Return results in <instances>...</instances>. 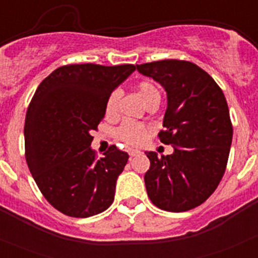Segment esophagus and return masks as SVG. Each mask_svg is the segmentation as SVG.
Masks as SVG:
<instances>
[{
  "label": "esophagus",
  "mask_w": 258,
  "mask_h": 258,
  "mask_svg": "<svg viewBox=\"0 0 258 258\" xmlns=\"http://www.w3.org/2000/svg\"><path fill=\"white\" fill-rule=\"evenodd\" d=\"M141 152L140 151H137V150H131V151H129V156L131 157H134V156H137V155H140Z\"/></svg>",
  "instance_id": "1"
}]
</instances>
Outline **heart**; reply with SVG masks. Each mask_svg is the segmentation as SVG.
I'll list each match as a JSON object with an SVG mask.
<instances>
[{
    "instance_id": "b5f03b06",
    "label": "heart",
    "mask_w": 258,
    "mask_h": 258,
    "mask_svg": "<svg viewBox=\"0 0 258 258\" xmlns=\"http://www.w3.org/2000/svg\"><path fill=\"white\" fill-rule=\"evenodd\" d=\"M137 93L142 98L145 104L154 101L155 98H160V93L157 90L156 86L150 81H141L137 85ZM117 106H118V92L111 93L106 102V115L108 117H113L117 115ZM149 134V127L146 125L140 124L134 121H125L121 126L116 131V137L118 141L124 142L127 146H141L147 140Z\"/></svg>"
}]
</instances>
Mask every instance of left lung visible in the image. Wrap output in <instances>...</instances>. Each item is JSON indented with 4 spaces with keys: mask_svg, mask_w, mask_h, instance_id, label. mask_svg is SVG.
Listing matches in <instances>:
<instances>
[{
    "mask_svg": "<svg viewBox=\"0 0 258 258\" xmlns=\"http://www.w3.org/2000/svg\"><path fill=\"white\" fill-rule=\"evenodd\" d=\"M166 92V111L159 133L172 155L146 152L147 195L168 212H186L206 202L226 169L232 125L226 98L206 71L191 61L165 59L137 64Z\"/></svg>",
    "mask_w": 258,
    "mask_h": 258,
    "instance_id": "left-lung-1",
    "label": "left lung"
}]
</instances>
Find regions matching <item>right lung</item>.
<instances>
[{
  "mask_svg": "<svg viewBox=\"0 0 258 258\" xmlns=\"http://www.w3.org/2000/svg\"><path fill=\"white\" fill-rule=\"evenodd\" d=\"M136 71L133 64H70L38 85L24 125L26 160L45 199L71 217L85 218L113 202L129 155L111 146L101 159L92 132L111 93Z\"/></svg>",
  "mask_w": 258,
  "mask_h": 258,
  "instance_id": "1",
  "label": "right lung"
}]
</instances>
